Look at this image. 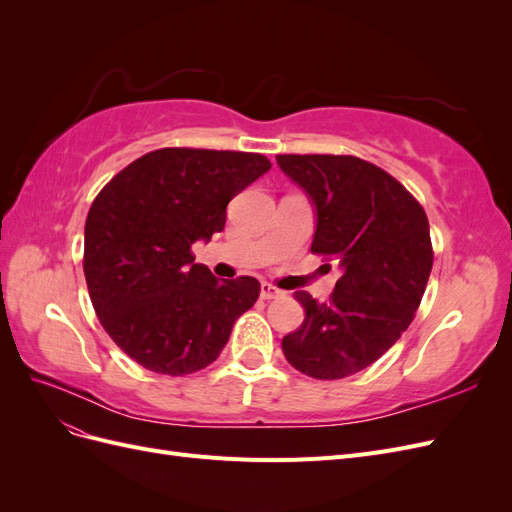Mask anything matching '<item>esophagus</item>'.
<instances>
[{
	"mask_svg": "<svg viewBox=\"0 0 512 512\" xmlns=\"http://www.w3.org/2000/svg\"><path fill=\"white\" fill-rule=\"evenodd\" d=\"M260 297L265 299V301H271V299H277V297H282V290L280 288H275V286H271V284H262L260 286Z\"/></svg>",
	"mask_w": 512,
	"mask_h": 512,
	"instance_id": "1",
	"label": "esophagus"
}]
</instances>
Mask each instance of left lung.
I'll list each match as a JSON object with an SVG mask.
<instances>
[{
  "label": "left lung",
  "instance_id": "obj_1",
  "mask_svg": "<svg viewBox=\"0 0 512 512\" xmlns=\"http://www.w3.org/2000/svg\"><path fill=\"white\" fill-rule=\"evenodd\" d=\"M316 211L312 252L342 267L331 299L282 339L288 363L318 380L348 378L389 350L414 318L433 252L423 207L395 177L354 156H277Z\"/></svg>",
  "mask_w": 512,
  "mask_h": 512
}]
</instances>
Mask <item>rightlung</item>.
Returning a JSON list of instances; mask_svg holds the SVG:
<instances>
[{"label":"right lung","mask_w":512,"mask_h":512,"mask_svg":"<svg viewBox=\"0 0 512 512\" xmlns=\"http://www.w3.org/2000/svg\"><path fill=\"white\" fill-rule=\"evenodd\" d=\"M271 168L260 153L168 147L104 185L85 222V280L104 331L132 361L166 376L218 359L250 309L256 277L220 282L192 256L222 232L226 207Z\"/></svg>","instance_id":"add662e5"}]
</instances>
